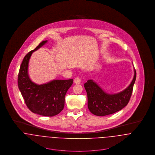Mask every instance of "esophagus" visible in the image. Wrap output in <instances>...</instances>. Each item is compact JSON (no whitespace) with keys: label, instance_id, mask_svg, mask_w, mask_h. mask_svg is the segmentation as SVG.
<instances>
[{"label":"esophagus","instance_id":"34e87169","mask_svg":"<svg viewBox=\"0 0 155 155\" xmlns=\"http://www.w3.org/2000/svg\"><path fill=\"white\" fill-rule=\"evenodd\" d=\"M74 83L75 84H81V79L79 78H76L74 79Z\"/></svg>","mask_w":155,"mask_h":155}]
</instances>
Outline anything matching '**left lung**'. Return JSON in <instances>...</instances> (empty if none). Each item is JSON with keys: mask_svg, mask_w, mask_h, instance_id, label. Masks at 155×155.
I'll list each match as a JSON object with an SVG mask.
<instances>
[{"mask_svg": "<svg viewBox=\"0 0 155 155\" xmlns=\"http://www.w3.org/2000/svg\"><path fill=\"white\" fill-rule=\"evenodd\" d=\"M136 79V71L130 85L124 91L114 94L105 92L92 79L88 80L84 87L88 96V107L94 114L104 116L122 110L128 103Z\"/></svg>", "mask_w": 155, "mask_h": 155, "instance_id": "left-lung-1", "label": "left lung"}]
</instances>
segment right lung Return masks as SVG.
<instances>
[{
  "label": "right lung",
  "mask_w": 155,
  "mask_h": 155,
  "mask_svg": "<svg viewBox=\"0 0 155 155\" xmlns=\"http://www.w3.org/2000/svg\"><path fill=\"white\" fill-rule=\"evenodd\" d=\"M47 42L42 41L24 58L18 76V86L26 106L34 113L45 116H54L64 107L65 95L73 80H53L42 85L33 82L28 74V67L32 53Z\"/></svg>",
  "instance_id": "right-lung-1"
}]
</instances>
